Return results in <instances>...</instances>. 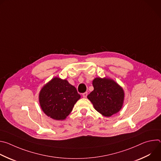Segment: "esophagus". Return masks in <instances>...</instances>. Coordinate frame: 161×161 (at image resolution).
<instances>
[{"mask_svg":"<svg viewBox=\"0 0 161 161\" xmlns=\"http://www.w3.org/2000/svg\"><path fill=\"white\" fill-rule=\"evenodd\" d=\"M87 92H85V93H83V94H82V96H83V97H84V98H86V97H87Z\"/></svg>","mask_w":161,"mask_h":161,"instance_id":"1","label":"esophagus"}]
</instances>
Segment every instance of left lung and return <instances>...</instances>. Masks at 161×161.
I'll return each mask as SVG.
<instances>
[{
  "mask_svg": "<svg viewBox=\"0 0 161 161\" xmlns=\"http://www.w3.org/2000/svg\"><path fill=\"white\" fill-rule=\"evenodd\" d=\"M94 90L87 98L96 111L103 116L109 117L122 108L124 100L123 88L114 80L96 78L92 81Z\"/></svg>",
  "mask_w": 161,
  "mask_h": 161,
  "instance_id": "1",
  "label": "left lung"
}]
</instances>
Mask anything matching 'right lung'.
Instances as JSON below:
<instances>
[{"label":"right lung","mask_w":161,"mask_h":161,"mask_svg":"<svg viewBox=\"0 0 161 161\" xmlns=\"http://www.w3.org/2000/svg\"><path fill=\"white\" fill-rule=\"evenodd\" d=\"M76 88L66 80L55 77L41 90L39 101L47 115L56 120H63L72 111L80 99Z\"/></svg>","instance_id":"right-lung-1"}]
</instances>
